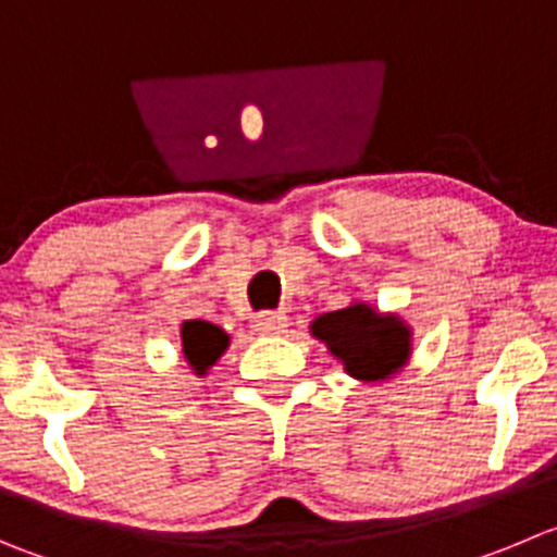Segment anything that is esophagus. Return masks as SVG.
<instances>
[{
  "label": "esophagus",
  "instance_id": "obj_1",
  "mask_svg": "<svg viewBox=\"0 0 557 557\" xmlns=\"http://www.w3.org/2000/svg\"><path fill=\"white\" fill-rule=\"evenodd\" d=\"M253 331L259 336H282V333H287V314H282V311H262V314L253 317Z\"/></svg>",
  "mask_w": 557,
  "mask_h": 557
}]
</instances>
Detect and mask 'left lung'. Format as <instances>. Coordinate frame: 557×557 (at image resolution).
<instances>
[{
	"instance_id": "obj_1",
	"label": "left lung",
	"mask_w": 557,
	"mask_h": 557,
	"mask_svg": "<svg viewBox=\"0 0 557 557\" xmlns=\"http://www.w3.org/2000/svg\"><path fill=\"white\" fill-rule=\"evenodd\" d=\"M311 336L342 361L344 372L361 383H383L405 369L412 352V327L399 314H383L355 300L311 322Z\"/></svg>"
}]
</instances>
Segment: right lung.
Wrapping results in <instances>:
<instances>
[{"label":"right lung","instance_id":"1","mask_svg":"<svg viewBox=\"0 0 557 557\" xmlns=\"http://www.w3.org/2000/svg\"><path fill=\"white\" fill-rule=\"evenodd\" d=\"M180 336H183V358L199 377H205L230 347V336L219 325L205 320H185Z\"/></svg>","mask_w":557,"mask_h":557}]
</instances>
